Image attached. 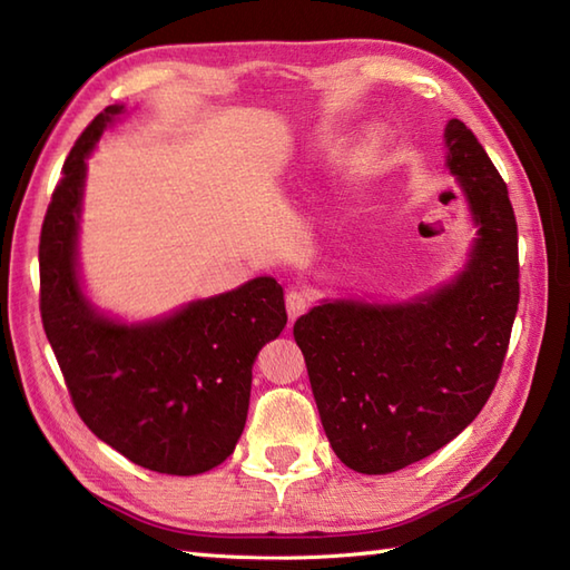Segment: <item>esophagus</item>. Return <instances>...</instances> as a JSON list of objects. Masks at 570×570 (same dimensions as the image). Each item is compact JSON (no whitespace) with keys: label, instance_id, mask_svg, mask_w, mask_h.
<instances>
[{"label":"esophagus","instance_id":"obj_1","mask_svg":"<svg viewBox=\"0 0 570 570\" xmlns=\"http://www.w3.org/2000/svg\"><path fill=\"white\" fill-rule=\"evenodd\" d=\"M308 306H311V296L306 292H301V288H292V292L286 294V311L292 321H296L301 313H306Z\"/></svg>","mask_w":570,"mask_h":570}]
</instances>
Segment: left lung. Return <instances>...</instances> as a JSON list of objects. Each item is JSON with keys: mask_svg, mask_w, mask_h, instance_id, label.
I'll use <instances>...</instances> for the list:
<instances>
[{"mask_svg": "<svg viewBox=\"0 0 570 570\" xmlns=\"http://www.w3.org/2000/svg\"><path fill=\"white\" fill-rule=\"evenodd\" d=\"M443 141L475 227L463 269L406 301L323 298L294 323L323 431L365 475L416 463L470 426L510 345L519 304L510 193L460 119Z\"/></svg>", "mask_w": 570, "mask_h": 570, "instance_id": "obj_1", "label": "left lung"}]
</instances>
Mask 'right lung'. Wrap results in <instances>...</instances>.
<instances>
[{
    "instance_id": "1",
    "label": "right lung",
    "mask_w": 570,
    "mask_h": 570,
    "mask_svg": "<svg viewBox=\"0 0 570 570\" xmlns=\"http://www.w3.org/2000/svg\"><path fill=\"white\" fill-rule=\"evenodd\" d=\"M127 112L110 105L63 164L41 227V318L72 404L95 435L131 463L200 475L235 451L245 431L252 365L286 325L274 276L196 298L149 321L110 316L80 276V217L88 159Z\"/></svg>"
}]
</instances>
